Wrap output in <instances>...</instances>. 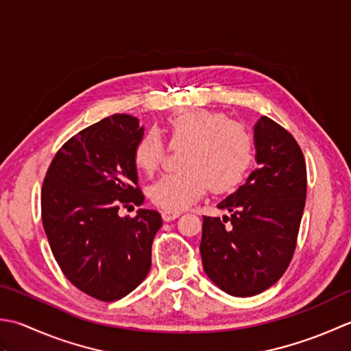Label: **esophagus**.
Wrapping results in <instances>:
<instances>
[{
    "label": "esophagus",
    "mask_w": 351,
    "mask_h": 351,
    "mask_svg": "<svg viewBox=\"0 0 351 351\" xmlns=\"http://www.w3.org/2000/svg\"><path fill=\"white\" fill-rule=\"evenodd\" d=\"M178 217H180V212H169V210L162 212V218L165 219V221H173V219H176Z\"/></svg>",
    "instance_id": "esophagus-1"
}]
</instances>
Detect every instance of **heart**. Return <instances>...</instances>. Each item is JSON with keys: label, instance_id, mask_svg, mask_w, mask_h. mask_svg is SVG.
<instances>
[{"label": "heart", "instance_id": "1", "mask_svg": "<svg viewBox=\"0 0 351 351\" xmlns=\"http://www.w3.org/2000/svg\"><path fill=\"white\" fill-rule=\"evenodd\" d=\"M165 132L171 148H184L183 171L165 174L148 189L149 199L160 209L183 210L204 194L234 189L254 160V139L238 121L224 113L191 109L167 119ZM167 147L156 132H147L136 142L133 159L142 173L152 174L160 165Z\"/></svg>", "mask_w": 351, "mask_h": 351}]
</instances>
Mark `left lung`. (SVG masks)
<instances>
[{"label":"left lung","mask_w":351,"mask_h":351,"mask_svg":"<svg viewBox=\"0 0 351 351\" xmlns=\"http://www.w3.org/2000/svg\"><path fill=\"white\" fill-rule=\"evenodd\" d=\"M254 147L257 168L218 204L230 217H203L204 273L234 297L261 294L285 274L306 203V162L294 136L262 117Z\"/></svg>","instance_id":"left-lung-1"}]
</instances>
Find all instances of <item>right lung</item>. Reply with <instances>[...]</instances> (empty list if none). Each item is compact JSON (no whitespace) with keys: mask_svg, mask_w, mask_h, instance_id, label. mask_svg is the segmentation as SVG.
<instances>
[{"mask_svg":"<svg viewBox=\"0 0 351 351\" xmlns=\"http://www.w3.org/2000/svg\"><path fill=\"white\" fill-rule=\"evenodd\" d=\"M144 134L124 113L86 127L62 145L42 184V224L62 273L75 288L101 302L125 297L152 268V245L162 217L119 207L144 203L133 159ZM133 207V206H130Z\"/></svg>","mask_w":351,"mask_h":351,"instance_id":"right-lung-1","label":"right lung"}]
</instances>
